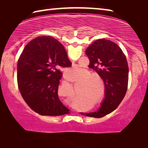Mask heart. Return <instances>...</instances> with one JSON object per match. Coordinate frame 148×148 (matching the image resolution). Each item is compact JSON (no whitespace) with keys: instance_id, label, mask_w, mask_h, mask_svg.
I'll return each instance as SVG.
<instances>
[{"instance_id":"1","label":"heart","mask_w":148,"mask_h":148,"mask_svg":"<svg viewBox=\"0 0 148 148\" xmlns=\"http://www.w3.org/2000/svg\"><path fill=\"white\" fill-rule=\"evenodd\" d=\"M84 71V69L80 68L79 66H74V67H71V68H69L65 71L64 74L66 75V77L69 79L73 80L76 79L77 77H79L81 76V74L82 72ZM91 76V74L90 73L89 71L87 72V73L86 74V77L85 78H87V79H86L84 81L85 84H86V89H87V91H91L92 89H95V86L94 84L92 83L95 79L94 77H89Z\"/></svg>"}]
</instances>
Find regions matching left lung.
Listing matches in <instances>:
<instances>
[{
  "label": "left lung",
  "mask_w": 148,
  "mask_h": 148,
  "mask_svg": "<svg viewBox=\"0 0 148 148\" xmlns=\"http://www.w3.org/2000/svg\"><path fill=\"white\" fill-rule=\"evenodd\" d=\"M89 67L103 80L105 97L98 110L80 114L100 118L116 110L126 94L129 80V67L121 49L117 44L107 39H99L87 47Z\"/></svg>",
  "instance_id": "1"
}]
</instances>
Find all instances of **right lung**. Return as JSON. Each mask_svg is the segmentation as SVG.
<instances>
[{
  "label": "right lung",
  "instance_id": "1",
  "mask_svg": "<svg viewBox=\"0 0 148 148\" xmlns=\"http://www.w3.org/2000/svg\"><path fill=\"white\" fill-rule=\"evenodd\" d=\"M71 64L63 46L52 36L37 37L26 45L17 62V85L32 110L42 116L68 113L58 97L62 76L58 68Z\"/></svg>",
  "mask_w": 148,
  "mask_h": 148
}]
</instances>
